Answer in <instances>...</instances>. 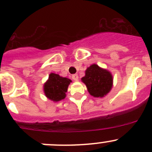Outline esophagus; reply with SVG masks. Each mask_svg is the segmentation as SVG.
<instances>
[{
  "label": "esophagus",
  "instance_id": "esophagus-1",
  "mask_svg": "<svg viewBox=\"0 0 152 152\" xmlns=\"http://www.w3.org/2000/svg\"><path fill=\"white\" fill-rule=\"evenodd\" d=\"M72 79L74 81H78V79H79V76H78L77 74L72 75Z\"/></svg>",
  "mask_w": 152,
  "mask_h": 152
}]
</instances>
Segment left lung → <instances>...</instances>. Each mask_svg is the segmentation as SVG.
Here are the masks:
<instances>
[{"label":"left lung","mask_w":152,"mask_h":152,"mask_svg":"<svg viewBox=\"0 0 152 152\" xmlns=\"http://www.w3.org/2000/svg\"><path fill=\"white\" fill-rule=\"evenodd\" d=\"M86 85L88 93L95 98L107 96L113 86V77L111 72L93 64L85 70V75L81 79Z\"/></svg>","instance_id":"8db88e82"}]
</instances>
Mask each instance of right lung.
Masks as SVG:
<instances>
[{"instance_id":"right-lung-1","label":"right lung","mask_w":152,"mask_h":152,"mask_svg":"<svg viewBox=\"0 0 152 152\" xmlns=\"http://www.w3.org/2000/svg\"><path fill=\"white\" fill-rule=\"evenodd\" d=\"M72 82L70 79L59 74L50 73L48 79L43 85V92L49 100L53 102L62 101L66 97L68 86Z\"/></svg>"}]
</instances>
